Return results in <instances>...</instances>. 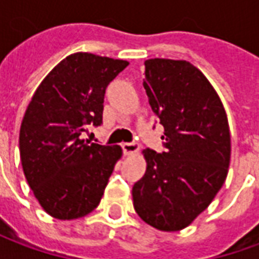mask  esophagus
<instances>
[{"label": "esophagus", "mask_w": 259, "mask_h": 259, "mask_svg": "<svg viewBox=\"0 0 259 259\" xmlns=\"http://www.w3.org/2000/svg\"><path fill=\"white\" fill-rule=\"evenodd\" d=\"M122 148H123L124 154L132 155V154H136V152L139 151V143H136V141H132V143H123V144H122Z\"/></svg>", "instance_id": "1"}]
</instances>
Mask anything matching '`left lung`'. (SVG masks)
<instances>
[{"label": "left lung", "mask_w": 259, "mask_h": 259, "mask_svg": "<svg viewBox=\"0 0 259 259\" xmlns=\"http://www.w3.org/2000/svg\"><path fill=\"white\" fill-rule=\"evenodd\" d=\"M144 65L143 85L165 129V151H143L147 169L133 186V205L152 228L176 232L206 209L226 180L228 116L215 89L190 62L154 58Z\"/></svg>", "instance_id": "1"}]
</instances>
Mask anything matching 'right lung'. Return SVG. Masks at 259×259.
Returning <instances> with one entry per match:
<instances>
[{
    "label": "right lung",
    "instance_id": "add662e5",
    "mask_svg": "<svg viewBox=\"0 0 259 259\" xmlns=\"http://www.w3.org/2000/svg\"><path fill=\"white\" fill-rule=\"evenodd\" d=\"M127 65L122 59L72 54L31 97L20 124V161L33 194L53 218L85 217L101 201L122 148L83 136L102 123L105 90Z\"/></svg>",
    "mask_w": 259,
    "mask_h": 259
}]
</instances>
